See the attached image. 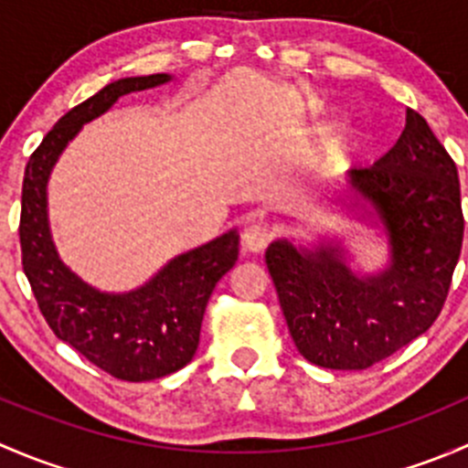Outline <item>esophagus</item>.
Returning a JSON list of instances; mask_svg holds the SVG:
<instances>
[{
  "instance_id": "1",
  "label": "esophagus",
  "mask_w": 468,
  "mask_h": 468,
  "mask_svg": "<svg viewBox=\"0 0 468 468\" xmlns=\"http://www.w3.org/2000/svg\"><path fill=\"white\" fill-rule=\"evenodd\" d=\"M269 239H271V230L264 224H247L239 233V242H242V249L249 253H261L267 249Z\"/></svg>"
}]
</instances>
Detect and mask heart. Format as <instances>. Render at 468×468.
Segmentation results:
<instances>
[{"label": "heart", "instance_id": "b5f03b06", "mask_svg": "<svg viewBox=\"0 0 468 468\" xmlns=\"http://www.w3.org/2000/svg\"><path fill=\"white\" fill-rule=\"evenodd\" d=\"M328 154L335 155V158H344L348 151V138L344 133H333L328 138Z\"/></svg>", "mask_w": 468, "mask_h": 468}]
</instances>
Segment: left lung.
Masks as SVG:
<instances>
[{
  "label": "left lung",
  "instance_id": "obj_1",
  "mask_svg": "<svg viewBox=\"0 0 468 468\" xmlns=\"http://www.w3.org/2000/svg\"><path fill=\"white\" fill-rule=\"evenodd\" d=\"M346 183L385 226L387 269L357 276L339 244L308 251L287 239L269 244L264 261L301 356L324 369L353 371L435 324L460 261L464 215L455 163L412 108L399 143L371 167L351 169Z\"/></svg>",
  "mask_w": 468,
  "mask_h": 468
}]
</instances>
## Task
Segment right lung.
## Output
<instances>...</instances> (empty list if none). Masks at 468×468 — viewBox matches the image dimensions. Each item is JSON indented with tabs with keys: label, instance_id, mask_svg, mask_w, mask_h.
Segmentation results:
<instances>
[{
	"label": "right lung",
	"instance_id": "add662e5",
	"mask_svg": "<svg viewBox=\"0 0 468 468\" xmlns=\"http://www.w3.org/2000/svg\"><path fill=\"white\" fill-rule=\"evenodd\" d=\"M169 74L108 83L65 112L31 154L22 183V267L42 317L54 335L112 378L143 382L183 369L199 346L207 299L238 261L235 230L165 264L140 290L106 294L60 262L47 221L51 167L86 122L106 112L122 94L155 88Z\"/></svg>",
	"mask_w": 468,
	"mask_h": 468
}]
</instances>
